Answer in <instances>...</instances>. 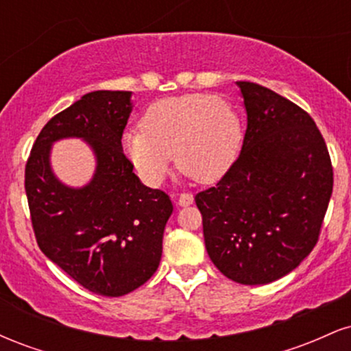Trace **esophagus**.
<instances>
[{
	"label": "esophagus",
	"mask_w": 351,
	"mask_h": 351,
	"mask_svg": "<svg viewBox=\"0 0 351 351\" xmlns=\"http://www.w3.org/2000/svg\"><path fill=\"white\" fill-rule=\"evenodd\" d=\"M193 201H195V196H193L191 193H181L178 196L180 206H189V204H193Z\"/></svg>",
	"instance_id": "1"
}]
</instances>
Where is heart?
Here are the masks:
<instances>
[{"label":"heart","instance_id":"b5f03b06","mask_svg":"<svg viewBox=\"0 0 351 351\" xmlns=\"http://www.w3.org/2000/svg\"><path fill=\"white\" fill-rule=\"evenodd\" d=\"M243 127L236 108L211 94H188L152 104L142 128H128L123 152L148 184H160L176 165L199 183L221 180L236 162Z\"/></svg>","mask_w":351,"mask_h":351}]
</instances>
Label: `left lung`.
<instances>
[{
  "mask_svg": "<svg viewBox=\"0 0 351 351\" xmlns=\"http://www.w3.org/2000/svg\"><path fill=\"white\" fill-rule=\"evenodd\" d=\"M247 112L241 155L195 196L213 264L244 285L269 284L315 247L333 189L324 136L304 108L239 80Z\"/></svg>",
  "mask_w": 351,
  "mask_h": 351,
  "instance_id": "8db88e82",
  "label": "left lung"
}]
</instances>
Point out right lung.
Masks as SVG:
<instances>
[{
	"mask_svg": "<svg viewBox=\"0 0 351 351\" xmlns=\"http://www.w3.org/2000/svg\"><path fill=\"white\" fill-rule=\"evenodd\" d=\"M132 92H88L43 127L24 170L39 249L87 291L120 297L143 285L162 259L170 196L140 183L122 150ZM88 140L98 156L87 187H64L51 175L52 141Z\"/></svg>",
	"mask_w": 351,
	"mask_h": 351,
	"instance_id": "right-lung-1",
	"label": "right lung"
}]
</instances>
